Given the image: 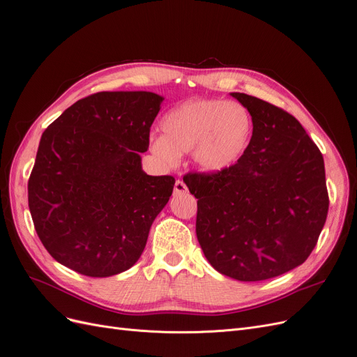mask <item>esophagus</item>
I'll return each instance as SVG.
<instances>
[{"mask_svg": "<svg viewBox=\"0 0 357 357\" xmlns=\"http://www.w3.org/2000/svg\"><path fill=\"white\" fill-rule=\"evenodd\" d=\"M186 191H188V190H186V185L182 182V181H176L175 182V186H174V194L175 195H181V194H185Z\"/></svg>", "mask_w": 357, "mask_h": 357, "instance_id": "1", "label": "esophagus"}]
</instances>
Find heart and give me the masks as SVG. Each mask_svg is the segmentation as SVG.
<instances>
[{
  "label": "heart",
  "instance_id": "1",
  "mask_svg": "<svg viewBox=\"0 0 357 357\" xmlns=\"http://www.w3.org/2000/svg\"><path fill=\"white\" fill-rule=\"evenodd\" d=\"M162 136L149 140V150L166 166L192 150V160L207 174H221L240 162L250 144L253 120L236 101L190 100L169 109L160 121Z\"/></svg>",
  "mask_w": 357,
  "mask_h": 357
}]
</instances>
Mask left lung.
Here are the masks:
<instances>
[{
	"label": "left lung",
	"mask_w": 357,
	"mask_h": 357,
	"mask_svg": "<svg viewBox=\"0 0 357 357\" xmlns=\"http://www.w3.org/2000/svg\"><path fill=\"white\" fill-rule=\"evenodd\" d=\"M253 120L250 144L221 174H188L198 199L197 237L220 273L256 282L303 265L328 211L324 159L295 117L264 100L231 92Z\"/></svg>",
	"instance_id": "left-lung-1"
}]
</instances>
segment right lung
Masks as SVG:
<instances>
[{
    "label": "right lung",
    "instance_id": "obj_1",
    "mask_svg": "<svg viewBox=\"0 0 357 357\" xmlns=\"http://www.w3.org/2000/svg\"><path fill=\"white\" fill-rule=\"evenodd\" d=\"M165 98L98 92L65 109L42 135L29 179L37 236L61 265L92 278L133 266L172 195L174 176L142 169Z\"/></svg>",
    "mask_w": 357,
    "mask_h": 357
}]
</instances>
